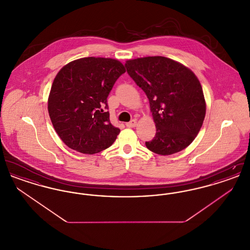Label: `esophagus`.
I'll return each instance as SVG.
<instances>
[{
	"instance_id": "esophagus-1",
	"label": "esophagus",
	"mask_w": 250,
	"mask_h": 250,
	"mask_svg": "<svg viewBox=\"0 0 250 250\" xmlns=\"http://www.w3.org/2000/svg\"><path fill=\"white\" fill-rule=\"evenodd\" d=\"M125 125L127 126V127H135L136 125H137V121L136 120H131L129 123H126L125 124Z\"/></svg>"
}]
</instances>
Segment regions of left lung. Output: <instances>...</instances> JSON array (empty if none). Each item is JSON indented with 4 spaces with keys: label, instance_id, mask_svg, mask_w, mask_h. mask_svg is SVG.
Masks as SVG:
<instances>
[{
    "label": "left lung",
    "instance_id": "obj_1",
    "mask_svg": "<svg viewBox=\"0 0 250 250\" xmlns=\"http://www.w3.org/2000/svg\"><path fill=\"white\" fill-rule=\"evenodd\" d=\"M128 75L146 94L156 126L146 147L155 154L178 153L190 144L202 127L206 105L195 74L162 56L128 60Z\"/></svg>",
    "mask_w": 250,
    "mask_h": 250
}]
</instances>
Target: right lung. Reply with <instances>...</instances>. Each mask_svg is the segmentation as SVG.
Instances as JSON below:
<instances>
[{
  "instance_id": "add662e5",
  "label": "right lung",
  "mask_w": 250,
  "mask_h": 250,
  "mask_svg": "<svg viewBox=\"0 0 250 250\" xmlns=\"http://www.w3.org/2000/svg\"><path fill=\"white\" fill-rule=\"evenodd\" d=\"M125 72L119 61L95 57L73 61L58 72L48 96V114L69 148L93 155L114 143L120 129L109 121L107 98Z\"/></svg>"
}]
</instances>
